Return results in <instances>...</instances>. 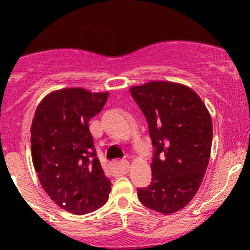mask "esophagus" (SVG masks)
<instances>
[{"mask_svg": "<svg viewBox=\"0 0 250 250\" xmlns=\"http://www.w3.org/2000/svg\"><path fill=\"white\" fill-rule=\"evenodd\" d=\"M129 170V162L128 161H120V162L112 163V172L116 175H123Z\"/></svg>", "mask_w": 250, "mask_h": 250, "instance_id": "34e87169", "label": "esophagus"}]
</instances>
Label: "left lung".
Returning a JSON list of instances; mask_svg holds the SVG:
<instances>
[{
    "label": "left lung",
    "instance_id": "left-lung-1",
    "mask_svg": "<svg viewBox=\"0 0 250 250\" xmlns=\"http://www.w3.org/2000/svg\"><path fill=\"white\" fill-rule=\"evenodd\" d=\"M129 90L145 115L155 146L152 180L138 188V197L158 213H176L195 197L208 167L210 113L197 93L180 83L151 81Z\"/></svg>",
    "mask_w": 250,
    "mask_h": 250
}]
</instances>
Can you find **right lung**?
Masks as SVG:
<instances>
[{"label": "right lung", "mask_w": 250, "mask_h": 250, "mask_svg": "<svg viewBox=\"0 0 250 250\" xmlns=\"http://www.w3.org/2000/svg\"><path fill=\"white\" fill-rule=\"evenodd\" d=\"M107 97L78 87L54 90L41 100L32 120L31 156L40 183L53 202L76 215L109 200L111 181L88 127Z\"/></svg>", "instance_id": "obj_1"}]
</instances>
